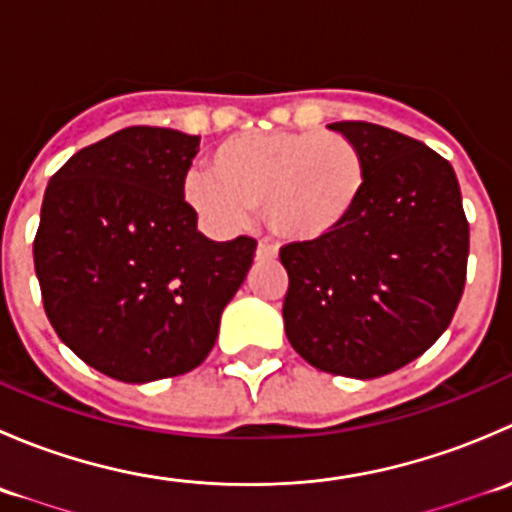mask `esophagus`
<instances>
[{"label": "esophagus", "instance_id": "esophagus-1", "mask_svg": "<svg viewBox=\"0 0 512 512\" xmlns=\"http://www.w3.org/2000/svg\"><path fill=\"white\" fill-rule=\"evenodd\" d=\"M255 257L257 260H275L277 257V247L272 245V242H260V245H257V252H255Z\"/></svg>", "mask_w": 512, "mask_h": 512}]
</instances>
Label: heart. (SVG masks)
<instances>
[{
	"label": "heart",
	"mask_w": 512,
	"mask_h": 512,
	"mask_svg": "<svg viewBox=\"0 0 512 512\" xmlns=\"http://www.w3.org/2000/svg\"><path fill=\"white\" fill-rule=\"evenodd\" d=\"M210 170L185 175V198L215 227H237L262 208L272 232L319 242L342 230L366 190V158L342 133L250 131L225 138Z\"/></svg>",
	"instance_id": "1"
}]
</instances>
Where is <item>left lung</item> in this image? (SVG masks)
<instances>
[{"label":"left lung","mask_w":512,"mask_h":512,"mask_svg":"<svg viewBox=\"0 0 512 512\" xmlns=\"http://www.w3.org/2000/svg\"><path fill=\"white\" fill-rule=\"evenodd\" d=\"M366 158V190L349 223L319 242H289L285 332L319 371L376 379L446 332L468 267V220L446 158L366 121L332 123Z\"/></svg>","instance_id":"1"}]
</instances>
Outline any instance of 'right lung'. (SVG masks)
Returning <instances> with one entry per match:
<instances>
[{
  "label": "right lung",
  "instance_id": "right-lung-1",
  "mask_svg": "<svg viewBox=\"0 0 512 512\" xmlns=\"http://www.w3.org/2000/svg\"><path fill=\"white\" fill-rule=\"evenodd\" d=\"M198 136L131 126L74 153L46 185L34 267L44 312L81 361L126 384L193 371L257 240L198 232L183 183Z\"/></svg>",
  "mask_w": 512,
  "mask_h": 512
}]
</instances>
